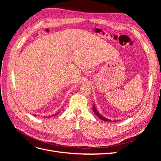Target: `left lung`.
Masks as SVG:
<instances>
[{"label":"left lung","instance_id":"left-lung-1","mask_svg":"<svg viewBox=\"0 0 161 161\" xmlns=\"http://www.w3.org/2000/svg\"><path fill=\"white\" fill-rule=\"evenodd\" d=\"M92 111H93L97 117H98V118H99V119H101V120L105 121H118L117 120L111 121V120H110V119H108V118H105V117H103L101 114H100L99 112L98 111H97V108H96V107H95V104H93V106H92Z\"/></svg>","mask_w":161,"mask_h":161}]
</instances>
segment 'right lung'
Returning a JSON list of instances; mask_svg holds the SVG:
<instances>
[{"label": "right lung", "instance_id": "right-lung-1", "mask_svg": "<svg viewBox=\"0 0 161 161\" xmlns=\"http://www.w3.org/2000/svg\"><path fill=\"white\" fill-rule=\"evenodd\" d=\"M58 114H59V112H58V113H57V114H53V115H51V116H50V117H48V118H50V117H52V116H53V115H58Z\"/></svg>", "mask_w": 161, "mask_h": 161}]
</instances>
